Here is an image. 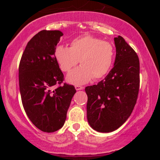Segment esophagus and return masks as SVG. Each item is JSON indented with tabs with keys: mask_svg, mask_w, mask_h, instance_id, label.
Instances as JSON below:
<instances>
[{
	"mask_svg": "<svg viewBox=\"0 0 160 160\" xmlns=\"http://www.w3.org/2000/svg\"><path fill=\"white\" fill-rule=\"evenodd\" d=\"M75 88L76 90H82V89H84V87H83L82 86H79V85H76Z\"/></svg>",
	"mask_w": 160,
	"mask_h": 160,
	"instance_id": "obj_1",
	"label": "esophagus"
}]
</instances>
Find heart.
<instances>
[{"label": "heart", "instance_id": "b5f03b06", "mask_svg": "<svg viewBox=\"0 0 160 160\" xmlns=\"http://www.w3.org/2000/svg\"><path fill=\"white\" fill-rule=\"evenodd\" d=\"M54 58L63 72H69L80 60L82 65L67 76V81L76 85L84 84L92 78L98 80L107 75L114 60L115 49L108 41L87 35L72 40L70 48L58 46Z\"/></svg>", "mask_w": 160, "mask_h": 160}]
</instances>
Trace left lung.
Listing matches in <instances>:
<instances>
[{"mask_svg": "<svg viewBox=\"0 0 160 160\" xmlns=\"http://www.w3.org/2000/svg\"><path fill=\"white\" fill-rule=\"evenodd\" d=\"M113 68L98 84L85 88L89 125L100 132L121 127L136 104L140 85V62L136 52L122 36L114 38Z\"/></svg>", "mask_w": 160, "mask_h": 160, "instance_id": "obj_1", "label": "left lung"}]
</instances>
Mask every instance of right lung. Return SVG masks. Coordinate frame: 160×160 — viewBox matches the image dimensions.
I'll use <instances>...</instances> for the list:
<instances>
[{
  "mask_svg": "<svg viewBox=\"0 0 160 160\" xmlns=\"http://www.w3.org/2000/svg\"><path fill=\"white\" fill-rule=\"evenodd\" d=\"M62 36L60 30H41L28 43L19 62L24 109L32 123L46 132H55L64 125L76 92L73 85L65 83L60 86L64 76L54 58V50Z\"/></svg>",
  "mask_w": 160,
  "mask_h": 160,
  "instance_id": "add662e5",
  "label": "right lung"
}]
</instances>
